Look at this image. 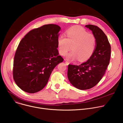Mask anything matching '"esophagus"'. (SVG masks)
I'll return each instance as SVG.
<instances>
[{
	"mask_svg": "<svg viewBox=\"0 0 123 123\" xmlns=\"http://www.w3.org/2000/svg\"><path fill=\"white\" fill-rule=\"evenodd\" d=\"M65 63H66V65H68V64H69V63L68 62V61H66V60H65Z\"/></svg>",
	"mask_w": 123,
	"mask_h": 123,
	"instance_id": "34e87169",
	"label": "esophagus"
}]
</instances>
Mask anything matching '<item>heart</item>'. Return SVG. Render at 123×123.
I'll use <instances>...</instances> for the list:
<instances>
[{
  "label": "heart",
  "instance_id": "obj_1",
  "mask_svg": "<svg viewBox=\"0 0 123 123\" xmlns=\"http://www.w3.org/2000/svg\"><path fill=\"white\" fill-rule=\"evenodd\" d=\"M66 38L63 35L57 39L58 51L62 55H66L71 49H73L66 55L68 60L78 58L80 61L88 59L92 55L96 45L93 35L88 33L80 27H73L66 32Z\"/></svg>",
  "mask_w": 123,
  "mask_h": 123
}]
</instances>
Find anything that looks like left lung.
Instances as JSON below:
<instances>
[{
    "label": "left lung",
    "mask_w": 123,
    "mask_h": 123,
    "mask_svg": "<svg viewBox=\"0 0 123 123\" xmlns=\"http://www.w3.org/2000/svg\"><path fill=\"white\" fill-rule=\"evenodd\" d=\"M96 40L94 52L87 61L79 65H68V78L76 88L85 90L92 88L101 80L109 65L111 47L106 35L97 26L86 25Z\"/></svg>",
    "instance_id": "8db88e82"
}]
</instances>
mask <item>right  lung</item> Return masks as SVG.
Masks as SVG:
<instances>
[{"mask_svg": "<svg viewBox=\"0 0 123 123\" xmlns=\"http://www.w3.org/2000/svg\"><path fill=\"white\" fill-rule=\"evenodd\" d=\"M61 28L47 24L29 31L20 42L13 61V77L22 91L36 93L47 85L55 68L63 62L57 39Z\"/></svg>", "mask_w": 123, "mask_h": 123, "instance_id": "1", "label": "right lung"}]
</instances>
